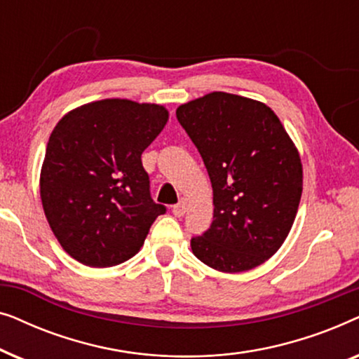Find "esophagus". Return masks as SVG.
I'll return each mask as SVG.
<instances>
[{"instance_id": "obj_1", "label": "esophagus", "mask_w": 359, "mask_h": 359, "mask_svg": "<svg viewBox=\"0 0 359 359\" xmlns=\"http://www.w3.org/2000/svg\"><path fill=\"white\" fill-rule=\"evenodd\" d=\"M186 209H188V205H186L184 201H180L178 204L173 205V209H171V212H173L176 217H183L186 214Z\"/></svg>"}]
</instances>
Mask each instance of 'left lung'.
Listing matches in <instances>:
<instances>
[{
    "label": "left lung",
    "mask_w": 359,
    "mask_h": 359,
    "mask_svg": "<svg viewBox=\"0 0 359 359\" xmlns=\"http://www.w3.org/2000/svg\"><path fill=\"white\" fill-rule=\"evenodd\" d=\"M214 193V220L191 240L194 257L222 273L259 266L281 248L302 196L297 147L264 102L224 91L176 109Z\"/></svg>",
    "instance_id": "left-lung-1"
}]
</instances>
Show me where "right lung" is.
Masks as SVG:
<instances>
[{
    "mask_svg": "<svg viewBox=\"0 0 359 359\" xmlns=\"http://www.w3.org/2000/svg\"><path fill=\"white\" fill-rule=\"evenodd\" d=\"M161 104L93 101L72 109L48 137L41 199L62 248L86 266L127 262L165 205L150 198L142 151L168 122Z\"/></svg>",
    "mask_w": 359,
    "mask_h": 359,
    "instance_id": "right-lung-1",
    "label": "right lung"
}]
</instances>
